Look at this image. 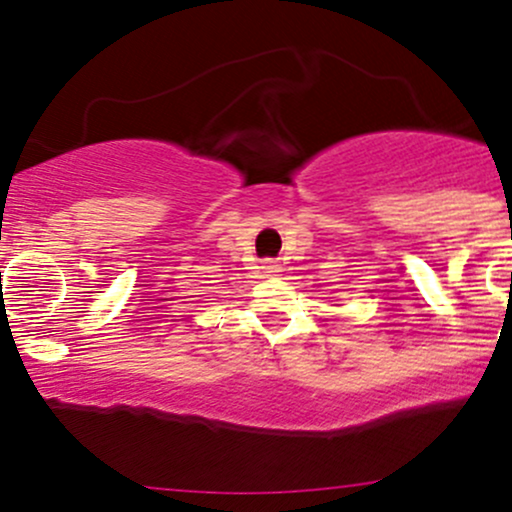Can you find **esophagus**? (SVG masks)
<instances>
[{"label": "esophagus", "mask_w": 512, "mask_h": 512, "mask_svg": "<svg viewBox=\"0 0 512 512\" xmlns=\"http://www.w3.org/2000/svg\"><path fill=\"white\" fill-rule=\"evenodd\" d=\"M264 272H267V276H276L281 272V269H279V264H276V262L267 260V262H264Z\"/></svg>", "instance_id": "1"}]
</instances>
